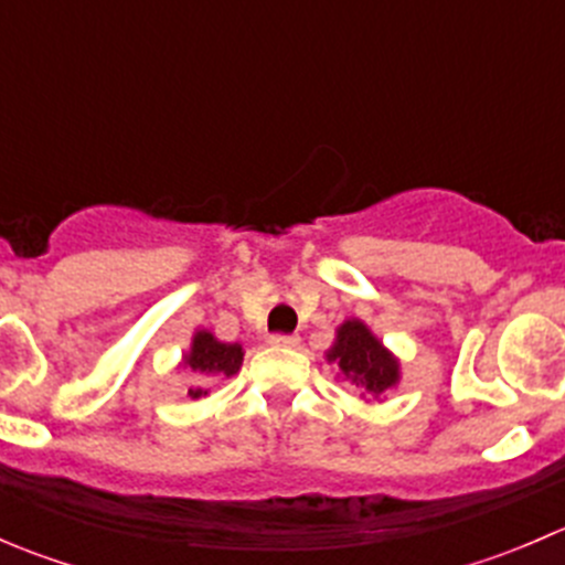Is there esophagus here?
Segmentation results:
<instances>
[{"label":"esophagus","instance_id":"esophagus-1","mask_svg":"<svg viewBox=\"0 0 565 565\" xmlns=\"http://www.w3.org/2000/svg\"><path fill=\"white\" fill-rule=\"evenodd\" d=\"M270 347H298V335H292V333H273L270 339Z\"/></svg>","mask_w":565,"mask_h":565}]
</instances>
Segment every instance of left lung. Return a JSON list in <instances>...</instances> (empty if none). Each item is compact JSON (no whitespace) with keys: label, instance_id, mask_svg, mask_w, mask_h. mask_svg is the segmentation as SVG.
<instances>
[{"label":"left lung","instance_id":"8db88e82","mask_svg":"<svg viewBox=\"0 0 565 565\" xmlns=\"http://www.w3.org/2000/svg\"><path fill=\"white\" fill-rule=\"evenodd\" d=\"M330 361H339L341 372L352 377L355 383L366 385V391L383 393L398 380V363L383 350L377 339L369 333V328L358 319H350L339 328Z\"/></svg>","mask_w":565,"mask_h":565}]
</instances>
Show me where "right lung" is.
Here are the masks:
<instances>
[{
	"mask_svg": "<svg viewBox=\"0 0 565 565\" xmlns=\"http://www.w3.org/2000/svg\"><path fill=\"white\" fill-rule=\"evenodd\" d=\"M241 344H221V341L213 339V333H204V330L193 335V347L185 355V366H191L199 374H224V377H232L241 369ZM204 393L207 391L188 388V396L191 398L204 396Z\"/></svg>",
	"mask_w": 565,
	"mask_h": 565,
	"instance_id": "add662e5",
	"label": "right lung"
}]
</instances>
